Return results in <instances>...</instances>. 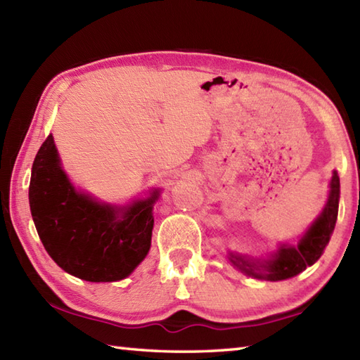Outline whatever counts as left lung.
Wrapping results in <instances>:
<instances>
[{"mask_svg": "<svg viewBox=\"0 0 360 360\" xmlns=\"http://www.w3.org/2000/svg\"><path fill=\"white\" fill-rule=\"evenodd\" d=\"M339 198L340 181L338 172H333L330 195H328L325 209L308 229L307 233L302 236L297 246L281 244L277 254H274L269 259H263V262L262 259L232 254V252L229 254V259L241 272L258 280L280 281L295 277L297 274L303 272L308 266L314 264L322 257L326 244L330 243L335 221H338Z\"/></svg>", "mask_w": 360, "mask_h": 360, "instance_id": "left-lung-1", "label": "left lung"}]
</instances>
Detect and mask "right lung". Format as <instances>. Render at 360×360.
<instances>
[{
	"label": "right lung",
	"mask_w": 360,
	"mask_h": 360,
	"mask_svg": "<svg viewBox=\"0 0 360 360\" xmlns=\"http://www.w3.org/2000/svg\"><path fill=\"white\" fill-rule=\"evenodd\" d=\"M155 190L127 207L102 204L68 179L49 134L38 150L29 184V204L38 236L51 258L86 281L128 277L151 246Z\"/></svg>",
	"instance_id": "obj_1"
}]
</instances>
